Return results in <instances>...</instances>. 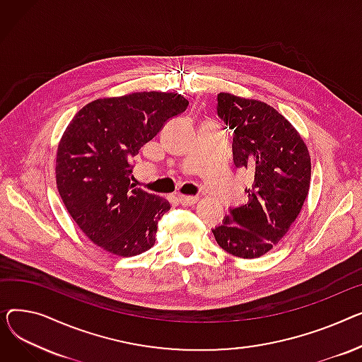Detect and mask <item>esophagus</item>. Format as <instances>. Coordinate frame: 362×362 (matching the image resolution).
Here are the masks:
<instances>
[{"mask_svg": "<svg viewBox=\"0 0 362 362\" xmlns=\"http://www.w3.org/2000/svg\"><path fill=\"white\" fill-rule=\"evenodd\" d=\"M178 199H180V203L184 206H191V204L197 203V200H199L197 196H184V194H181Z\"/></svg>", "mask_w": 362, "mask_h": 362, "instance_id": "34e87169", "label": "esophagus"}]
</instances>
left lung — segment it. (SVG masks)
<instances>
[{"instance_id":"obj_1","label":"left lung","mask_w":362,"mask_h":362,"mask_svg":"<svg viewBox=\"0 0 362 362\" xmlns=\"http://www.w3.org/2000/svg\"><path fill=\"white\" fill-rule=\"evenodd\" d=\"M218 115L233 132V163L248 169L254 181L245 188L247 203L230 209L211 232L232 256L257 259L300 215L310 191V153L295 127L264 102L219 93Z\"/></svg>"}]
</instances>
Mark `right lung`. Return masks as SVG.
<instances>
[{"mask_svg":"<svg viewBox=\"0 0 362 362\" xmlns=\"http://www.w3.org/2000/svg\"><path fill=\"white\" fill-rule=\"evenodd\" d=\"M188 106L178 93L136 92L88 103L57 151V188L69 214L93 244L132 257L152 248L163 197L132 184L140 148Z\"/></svg>","mask_w":362,"mask_h":362,"instance_id":"obj_1","label":"right lung"}]
</instances>
